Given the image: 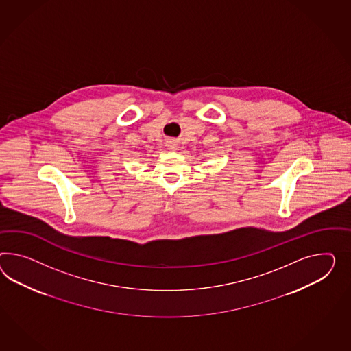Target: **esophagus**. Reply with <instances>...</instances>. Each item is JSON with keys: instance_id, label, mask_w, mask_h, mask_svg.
<instances>
[{"instance_id": "obj_1", "label": "esophagus", "mask_w": 351, "mask_h": 351, "mask_svg": "<svg viewBox=\"0 0 351 351\" xmlns=\"http://www.w3.org/2000/svg\"><path fill=\"white\" fill-rule=\"evenodd\" d=\"M168 147H169L171 150H176V149H177V145L174 144L173 141H169V143H168Z\"/></svg>"}]
</instances>
